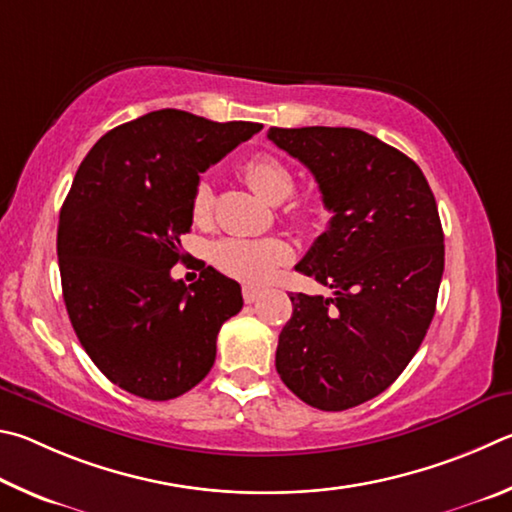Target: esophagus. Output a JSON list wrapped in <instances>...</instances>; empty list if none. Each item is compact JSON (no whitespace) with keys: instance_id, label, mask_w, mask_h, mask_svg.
<instances>
[{"instance_id":"obj_1","label":"esophagus","mask_w":512,"mask_h":512,"mask_svg":"<svg viewBox=\"0 0 512 512\" xmlns=\"http://www.w3.org/2000/svg\"><path fill=\"white\" fill-rule=\"evenodd\" d=\"M261 290L258 288H251V285H245V288H242V299H245V303H256L258 299H261Z\"/></svg>"}]
</instances>
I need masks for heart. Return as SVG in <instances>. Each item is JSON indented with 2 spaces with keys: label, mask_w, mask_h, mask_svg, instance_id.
<instances>
[{
  "label": "heart",
  "mask_w": 512,
  "mask_h": 512,
  "mask_svg": "<svg viewBox=\"0 0 512 512\" xmlns=\"http://www.w3.org/2000/svg\"><path fill=\"white\" fill-rule=\"evenodd\" d=\"M242 175L254 191L270 204H281L292 197L297 177L281 159L272 155H254ZM213 215V188L206 179L195 184L191 195V218L195 224H206ZM211 263L220 272L245 283H265L272 274L292 258V249L281 238H222L209 249Z\"/></svg>",
  "instance_id": "1"
}]
</instances>
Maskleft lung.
Listing matches in <instances>:
<instances>
[{"label": "left lung", "mask_w": 512, "mask_h": 512, "mask_svg": "<svg viewBox=\"0 0 512 512\" xmlns=\"http://www.w3.org/2000/svg\"><path fill=\"white\" fill-rule=\"evenodd\" d=\"M267 139L315 175L333 213L297 272L333 297L292 294L276 371L321 411L362 405L391 387L423 344L443 279L438 206L423 170L355 128H270Z\"/></svg>", "instance_id": "left-lung-1"}]
</instances>
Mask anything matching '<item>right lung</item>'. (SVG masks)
Segmentation results:
<instances>
[{
  "mask_svg": "<svg viewBox=\"0 0 512 512\" xmlns=\"http://www.w3.org/2000/svg\"><path fill=\"white\" fill-rule=\"evenodd\" d=\"M261 123H215L157 110L103 134L87 152L58 222L62 297L92 362L146 400H173L206 378L240 285L206 267L175 281L200 173Z\"/></svg>",
  "mask_w": 512,
  "mask_h": 512,
  "instance_id": "add662e5",
  "label": "right lung"
}]
</instances>
